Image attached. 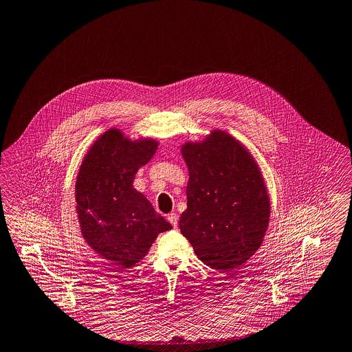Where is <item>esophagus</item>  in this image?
Returning <instances> with one entry per match:
<instances>
[{
  "instance_id": "obj_1",
  "label": "esophagus",
  "mask_w": 352,
  "mask_h": 352,
  "mask_svg": "<svg viewBox=\"0 0 352 352\" xmlns=\"http://www.w3.org/2000/svg\"><path fill=\"white\" fill-rule=\"evenodd\" d=\"M167 219H168V222H170V223H171L174 228H177V225H178V215H177L175 212H171V214H168Z\"/></svg>"
}]
</instances>
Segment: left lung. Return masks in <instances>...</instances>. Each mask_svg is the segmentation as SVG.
<instances>
[{
    "label": "left lung",
    "instance_id": "obj_1",
    "mask_svg": "<svg viewBox=\"0 0 352 352\" xmlns=\"http://www.w3.org/2000/svg\"><path fill=\"white\" fill-rule=\"evenodd\" d=\"M181 152L189 170L181 233L204 265L237 269L259 250L269 226L262 173L245 146L222 130L184 144Z\"/></svg>",
    "mask_w": 352,
    "mask_h": 352
}]
</instances>
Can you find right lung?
Masks as SVG:
<instances>
[{
  "mask_svg": "<svg viewBox=\"0 0 352 352\" xmlns=\"http://www.w3.org/2000/svg\"><path fill=\"white\" fill-rule=\"evenodd\" d=\"M157 141H131L119 129L98 137L75 182L80 233L98 255L123 267L138 263L159 233L173 226L133 188L135 173L157 149Z\"/></svg>",
  "mask_w": 352,
  "mask_h": 352,
  "instance_id": "right-lung-1",
  "label": "right lung"
}]
</instances>
